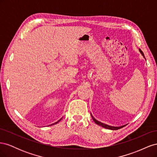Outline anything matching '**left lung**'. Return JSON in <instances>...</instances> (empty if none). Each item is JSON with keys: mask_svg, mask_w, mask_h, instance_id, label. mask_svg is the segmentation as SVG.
<instances>
[{"mask_svg": "<svg viewBox=\"0 0 157 157\" xmlns=\"http://www.w3.org/2000/svg\"><path fill=\"white\" fill-rule=\"evenodd\" d=\"M140 52H141V54L143 55V56L144 57V53H143V52H142L140 49ZM145 58V57H144ZM91 116H92V119L94 120V121L95 122V123H96L97 124H98V125H99V126H102V127H103V128H107V129H109V130H118V129H121V128H123L124 126H119V127H115V126H109V125H107V124H103V123H102V122H99L98 121H97L96 118H94V117L91 115Z\"/></svg>", "mask_w": 157, "mask_h": 157, "instance_id": "left-lung-1", "label": "left lung"}]
</instances>
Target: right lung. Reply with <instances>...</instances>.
I'll return each instance as SVG.
<instances>
[{
    "instance_id": "right-lung-1",
    "label": "right lung",
    "mask_w": 157,
    "mask_h": 157,
    "mask_svg": "<svg viewBox=\"0 0 157 157\" xmlns=\"http://www.w3.org/2000/svg\"><path fill=\"white\" fill-rule=\"evenodd\" d=\"M61 119H60V120H59V121H58V122H56V123H54V124H56V123H58V122H59V121H61Z\"/></svg>"
}]
</instances>
